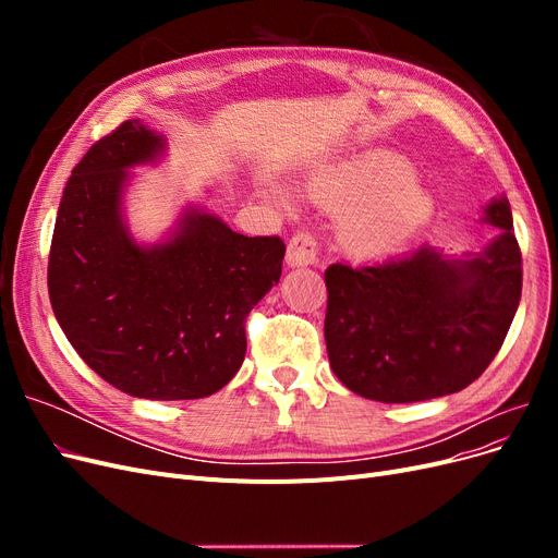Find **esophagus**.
<instances>
[{
	"label": "esophagus",
	"mask_w": 558,
	"mask_h": 558,
	"mask_svg": "<svg viewBox=\"0 0 558 558\" xmlns=\"http://www.w3.org/2000/svg\"><path fill=\"white\" fill-rule=\"evenodd\" d=\"M318 256V244L307 232H298L293 234V240L289 242V248H286V263L289 267H307L314 265Z\"/></svg>",
	"instance_id": "obj_1"
}]
</instances>
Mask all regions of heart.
Listing matches in <instances>:
<instances>
[{
    "instance_id": "b5f03b06",
    "label": "heart",
    "mask_w": 558,
    "mask_h": 558,
    "mask_svg": "<svg viewBox=\"0 0 558 558\" xmlns=\"http://www.w3.org/2000/svg\"><path fill=\"white\" fill-rule=\"evenodd\" d=\"M263 193L293 211L291 193L263 179ZM305 195L318 207L340 211L337 242L353 256L375 258L408 246L435 214V197L410 160L388 148H363L312 167Z\"/></svg>"
}]
</instances>
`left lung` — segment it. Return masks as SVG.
Returning <instances> with one entry per match:
<instances>
[{
  "mask_svg": "<svg viewBox=\"0 0 558 558\" xmlns=\"http://www.w3.org/2000/svg\"><path fill=\"white\" fill-rule=\"evenodd\" d=\"M482 221L496 240L461 256L418 246L404 256L326 269V347L349 391L418 402L461 391L496 359L521 300V253L505 195Z\"/></svg>",
  "mask_w": 558,
  "mask_h": 558,
  "instance_id": "left-lung-1",
  "label": "left lung"
}]
</instances>
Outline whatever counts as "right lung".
Segmentation results:
<instances>
[{"instance_id": "add662e5", "label": "right lung", "mask_w": 558, "mask_h": 558, "mask_svg": "<svg viewBox=\"0 0 558 558\" xmlns=\"http://www.w3.org/2000/svg\"><path fill=\"white\" fill-rule=\"evenodd\" d=\"M165 158L167 137L140 118L83 156L60 199L48 295L66 340L118 391L195 400L238 375L246 316L279 283L286 246L199 205H183L158 242H140L125 207L132 170Z\"/></svg>"}]
</instances>
